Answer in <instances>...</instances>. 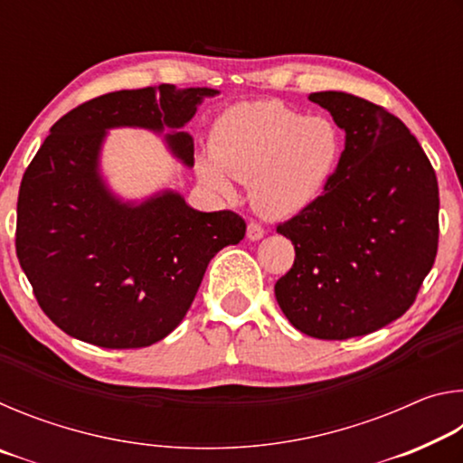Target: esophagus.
Returning a JSON list of instances; mask_svg holds the SVG:
<instances>
[{
  "label": "esophagus",
  "instance_id": "esophagus-1",
  "mask_svg": "<svg viewBox=\"0 0 463 463\" xmlns=\"http://www.w3.org/2000/svg\"><path fill=\"white\" fill-rule=\"evenodd\" d=\"M263 234H265V229H263L261 222L250 221V222L247 224V237H249L250 241H260V239H263Z\"/></svg>",
  "mask_w": 463,
  "mask_h": 463
}]
</instances>
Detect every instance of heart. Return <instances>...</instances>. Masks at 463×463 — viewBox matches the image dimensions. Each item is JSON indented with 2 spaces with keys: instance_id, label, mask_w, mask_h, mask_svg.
I'll list each match as a JSON object with an SVG mask.
<instances>
[{
  "instance_id": "heart-1",
  "label": "heart",
  "mask_w": 463,
  "mask_h": 463,
  "mask_svg": "<svg viewBox=\"0 0 463 463\" xmlns=\"http://www.w3.org/2000/svg\"><path fill=\"white\" fill-rule=\"evenodd\" d=\"M210 156L198 171L213 190L229 195L226 174L250 182V198L268 216L307 208L325 190L341 151L336 127L281 101H245L226 109L210 135Z\"/></svg>"
}]
</instances>
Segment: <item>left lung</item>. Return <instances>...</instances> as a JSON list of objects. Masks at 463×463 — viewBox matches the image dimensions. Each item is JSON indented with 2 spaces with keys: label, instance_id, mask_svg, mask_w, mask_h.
Masks as SVG:
<instances>
[{
  "label": "left lung",
  "instance_id": "left-lung-1",
  "mask_svg": "<svg viewBox=\"0 0 463 463\" xmlns=\"http://www.w3.org/2000/svg\"><path fill=\"white\" fill-rule=\"evenodd\" d=\"M345 130L325 192L278 224L296 249L276 284L298 331L341 341L401 318L417 300L439 245L435 169L401 118L343 91L310 93Z\"/></svg>",
  "mask_w": 463,
  "mask_h": 463
}]
</instances>
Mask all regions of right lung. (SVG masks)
Listing matches in <instances>:
<instances>
[{"label": "right lung", "mask_w": 463, "mask_h": 463, "mask_svg": "<svg viewBox=\"0 0 463 463\" xmlns=\"http://www.w3.org/2000/svg\"><path fill=\"white\" fill-rule=\"evenodd\" d=\"M214 93L169 83L112 91L52 124L20 184L15 255L61 331L106 349L161 341L190 310L210 260L245 237L232 210L198 213L171 192L128 206L98 175L106 128H182ZM167 143L194 165L190 135L174 132Z\"/></svg>", "instance_id": "right-lung-1"}]
</instances>
